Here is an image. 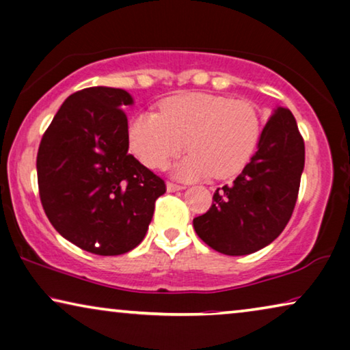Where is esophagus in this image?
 Wrapping results in <instances>:
<instances>
[{
    "instance_id": "obj_1",
    "label": "esophagus",
    "mask_w": 350,
    "mask_h": 350,
    "mask_svg": "<svg viewBox=\"0 0 350 350\" xmlns=\"http://www.w3.org/2000/svg\"><path fill=\"white\" fill-rule=\"evenodd\" d=\"M183 189V186H180V185H175V183H167V192H176V191H181Z\"/></svg>"
}]
</instances>
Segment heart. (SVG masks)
Returning <instances> with one entry per match:
<instances>
[{"instance_id":"heart-1","label":"heart","mask_w":350,"mask_h":350,"mask_svg":"<svg viewBox=\"0 0 350 350\" xmlns=\"http://www.w3.org/2000/svg\"><path fill=\"white\" fill-rule=\"evenodd\" d=\"M262 120L247 99L187 93L167 99L159 113L145 112L129 124V145L139 161L161 169L185 148L191 153L172 167L181 180L229 178L250 163L260 140Z\"/></svg>"}]
</instances>
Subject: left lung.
<instances>
[{"label":"left lung","mask_w":350,"mask_h":350,"mask_svg":"<svg viewBox=\"0 0 350 350\" xmlns=\"http://www.w3.org/2000/svg\"><path fill=\"white\" fill-rule=\"evenodd\" d=\"M305 169V142L292 112L276 107L257 151L213 205L192 221L196 234L226 256H246L275 241L291 219Z\"/></svg>","instance_id":"1"}]
</instances>
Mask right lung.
<instances>
[{"mask_svg": "<svg viewBox=\"0 0 350 350\" xmlns=\"http://www.w3.org/2000/svg\"><path fill=\"white\" fill-rule=\"evenodd\" d=\"M128 91L91 87L70 94L53 116L38 151L44 211L66 240L98 256L140 245L165 192L164 181L129 150Z\"/></svg>", "mask_w": 350, "mask_h": 350, "instance_id": "obj_1", "label": "right lung"}]
</instances>
